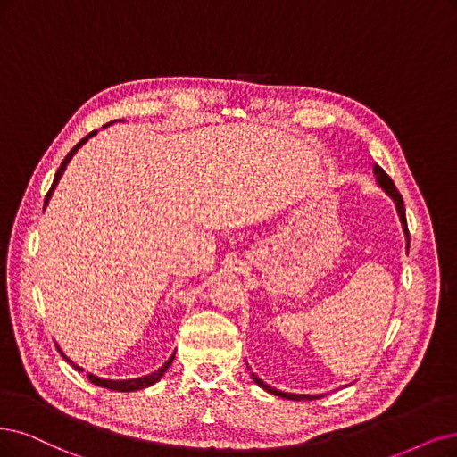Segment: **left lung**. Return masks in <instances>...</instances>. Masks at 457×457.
I'll return each instance as SVG.
<instances>
[{
    "label": "left lung",
    "mask_w": 457,
    "mask_h": 457,
    "mask_svg": "<svg viewBox=\"0 0 457 457\" xmlns=\"http://www.w3.org/2000/svg\"><path fill=\"white\" fill-rule=\"evenodd\" d=\"M373 173H375V177H377V184L380 186V188L390 195L392 199H394V203H395V209H397V214H399V220H401V226H403V233H404V237H407V250H409V243H411V237H409V228H407V216H404V205H403V197H401V194L397 192V188H395V184H394V180L386 175V171L382 167H378L377 163L373 165ZM252 375V380H254L260 387H263L265 392H269L271 395H278V397H282V399H292V401H312V399H320L322 395H307V394H288V392H280V390H277V387H273V386H269V384H265L262 378H258V375L256 373H250Z\"/></svg>",
    "instance_id": "left-lung-1"
}]
</instances>
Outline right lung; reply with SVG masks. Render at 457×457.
Listing matches in <instances>:
<instances>
[{"label": "right lung", "mask_w": 457, "mask_h": 457, "mask_svg": "<svg viewBox=\"0 0 457 457\" xmlns=\"http://www.w3.org/2000/svg\"><path fill=\"white\" fill-rule=\"evenodd\" d=\"M112 122H109L107 126H111ZM107 126H104V128H107ZM97 131H92V133H88L87 137L84 139H80L71 150H70V154L65 156V160L62 162V165H60V169H58V173L54 175V182H53V186H50V190H48V194H46V197H45V207L48 205V199H50V195H53V192H54V188L58 186V182H60V179H62V175H63V171H65V167H67V163L71 162V158H73V154L75 152L87 143L90 137H94ZM58 350H60V353H62V358L65 360V361H70L77 370H82V367L80 365H77V363H73L70 358L65 356V353L62 352V348L58 346ZM173 360H175V353L171 358H169L158 370H154V373H150V375H146V377H139V378H128V380H109V378H101V377H96V375H88V378H90V382L92 384H96V386H101V387H107V390H114V392H135V390H143V387H148V386H152V384H156L163 375H165V370L171 367V363H173Z\"/></svg>", "instance_id": "right-lung-1"}]
</instances>
